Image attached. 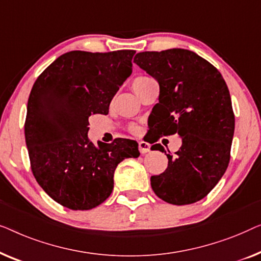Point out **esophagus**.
Listing matches in <instances>:
<instances>
[{
  "mask_svg": "<svg viewBox=\"0 0 261 261\" xmlns=\"http://www.w3.org/2000/svg\"><path fill=\"white\" fill-rule=\"evenodd\" d=\"M138 149L141 153H146L150 151V149H151V145L149 144L148 142H144V141H141L138 143Z\"/></svg>",
  "mask_w": 261,
  "mask_h": 261,
  "instance_id": "1",
  "label": "esophagus"
}]
</instances>
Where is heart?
I'll use <instances>...</instances> for the list:
<instances>
[{
    "label": "heart",
    "instance_id": "heart-1",
    "mask_svg": "<svg viewBox=\"0 0 261 261\" xmlns=\"http://www.w3.org/2000/svg\"><path fill=\"white\" fill-rule=\"evenodd\" d=\"M151 82H155L152 78H150L148 75H138L136 76L134 79V82H132V89H134L135 92H137V91L142 90L143 87L148 85L149 83Z\"/></svg>",
    "mask_w": 261,
    "mask_h": 261
}]
</instances>
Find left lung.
<instances>
[{
    "label": "left lung",
    "instance_id": "left-lung-1",
    "mask_svg": "<svg viewBox=\"0 0 261 261\" xmlns=\"http://www.w3.org/2000/svg\"><path fill=\"white\" fill-rule=\"evenodd\" d=\"M134 61L160 85L159 102L149 117L153 142L175 134L182 138L174 157L161 144L151 146L168 157L166 170L150 178L151 188L168 203L197 202L229 163L236 118L228 87L211 62L188 49L142 52Z\"/></svg>",
    "mask_w": 261,
    "mask_h": 261
}]
</instances>
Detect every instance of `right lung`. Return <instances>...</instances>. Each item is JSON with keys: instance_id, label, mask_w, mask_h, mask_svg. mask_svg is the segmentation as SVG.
<instances>
[{"instance_id": "1", "label": "right lung", "mask_w": 261, "mask_h": 261, "mask_svg": "<svg viewBox=\"0 0 261 261\" xmlns=\"http://www.w3.org/2000/svg\"><path fill=\"white\" fill-rule=\"evenodd\" d=\"M135 50H72L59 57L33 85L24 123L33 175L64 207L87 211L111 195L118 164L138 157L136 141H89L91 115H108L117 91L132 72Z\"/></svg>"}]
</instances>
